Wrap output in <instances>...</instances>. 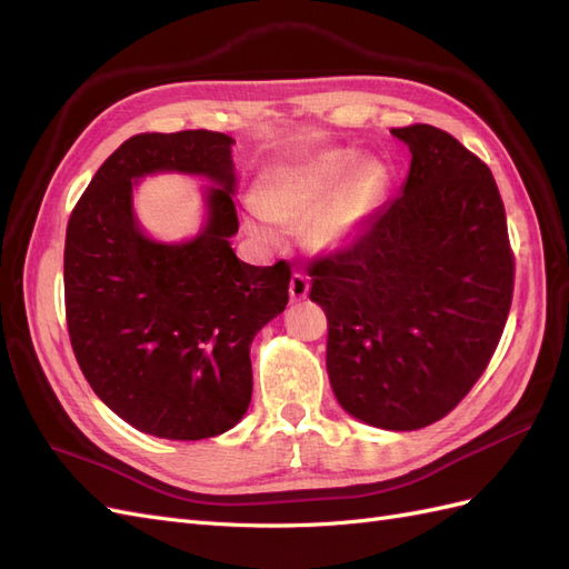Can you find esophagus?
<instances>
[{"label":"esophagus","mask_w":569,"mask_h":569,"mask_svg":"<svg viewBox=\"0 0 569 569\" xmlns=\"http://www.w3.org/2000/svg\"><path fill=\"white\" fill-rule=\"evenodd\" d=\"M308 278L306 274H301V272H295L291 274V280H289V297H291V301H301V299H306V295H308Z\"/></svg>","instance_id":"obj_1"}]
</instances>
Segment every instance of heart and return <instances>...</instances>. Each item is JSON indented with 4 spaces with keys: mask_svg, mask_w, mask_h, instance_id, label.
<instances>
[{
    "mask_svg": "<svg viewBox=\"0 0 569 569\" xmlns=\"http://www.w3.org/2000/svg\"><path fill=\"white\" fill-rule=\"evenodd\" d=\"M356 157L353 149H327L274 170L258 189V209L247 211L244 230L258 242H272V220L284 228L303 226V244L316 253L343 247L377 211L387 189V168L363 161L352 171Z\"/></svg>",
    "mask_w": 569,
    "mask_h": 569,
    "instance_id": "obj_1",
    "label": "heart"
}]
</instances>
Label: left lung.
<instances>
[{
  "instance_id": "left-lung-1",
  "label": "left lung",
  "mask_w": 569,
  "mask_h": 569,
  "mask_svg": "<svg viewBox=\"0 0 569 569\" xmlns=\"http://www.w3.org/2000/svg\"><path fill=\"white\" fill-rule=\"evenodd\" d=\"M410 149L399 197L366 232L308 268L327 316V375L356 420L410 432L472 389L503 335L515 263L491 170L432 126L393 128Z\"/></svg>"
}]
</instances>
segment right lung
Wrapping results in <instances>:
<instances>
[{
    "instance_id": "right-lung-1",
    "label": "right lung",
    "mask_w": 569,
    "mask_h": 569,
    "mask_svg": "<svg viewBox=\"0 0 569 569\" xmlns=\"http://www.w3.org/2000/svg\"><path fill=\"white\" fill-rule=\"evenodd\" d=\"M230 134L147 132L97 170L66 230V322L78 366L120 420L159 439L228 432L251 403L253 337L289 301L291 270L239 261ZM209 179L202 230L159 243L139 226L131 189L147 174Z\"/></svg>"
}]
</instances>
